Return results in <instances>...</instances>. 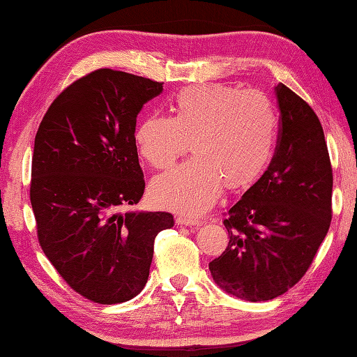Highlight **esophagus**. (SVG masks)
<instances>
[{"label":"esophagus","mask_w":357,"mask_h":357,"mask_svg":"<svg viewBox=\"0 0 357 357\" xmlns=\"http://www.w3.org/2000/svg\"><path fill=\"white\" fill-rule=\"evenodd\" d=\"M176 224L178 225H199L198 219H195L192 216H187V215H179L176 218Z\"/></svg>","instance_id":"esophagus-1"}]
</instances>
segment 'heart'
I'll use <instances>...</instances> for the list:
<instances>
[{
    "instance_id": "obj_1",
    "label": "heart",
    "mask_w": 357,
    "mask_h": 357,
    "mask_svg": "<svg viewBox=\"0 0 357 357\" xmlns=\"http://www.w3.org/2000/svg\"><path fill=\"white\" fill-rule=\"evenodd\" d=\"M172 116L150 115L135 132L139 155L164 170L190 146L195 156L150 185L158 206L199 213L216 201L222 185L241 190L267 170L276 146L278 116L268 96L227 84L181 90Z\"/></svg>"
}]
</instances>
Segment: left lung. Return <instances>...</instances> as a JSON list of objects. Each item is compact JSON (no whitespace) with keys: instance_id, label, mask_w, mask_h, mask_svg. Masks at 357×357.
Instances as JSON below:
<instances>
[{"instance_id":"left-lung-1","label":"left lung","mask_w":357,"mask_h":357,"mask_svg":"<svg viewBox=\"0 0 357 357\" xmlns=\"http://www.w3.org/2000/svg\"><path fill=\"white\" fill-rule=\"evenodd\" d=\"M280 110L268 169L227 211L225 252L208 264L239 299L270 301L304 278L331 224L333 169L321 121L299 95L275 87Z\"/></svg>"}]
</instances>
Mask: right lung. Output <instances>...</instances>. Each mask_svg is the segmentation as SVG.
I'll list each match as a JSON object with an SVG mask.
<instances>
[{"mask_svg": "<svg viewBox=\"0 0 357 357\" xmlns=\"http://www.w3.org/2000/svg\"><path fill=\"white\" fill-rule=\"evenodd\" d=\"M164 82L98 69L66 87L41 121L30 202L44 255L72 290L96 304L130 301L146 285L167 211H126L146 188L136 116Z\"/></svg>", "mask_w": 357, "mask_h": 357, "instance_id": "add662e5", "label": "right lung"}]
</instances>
